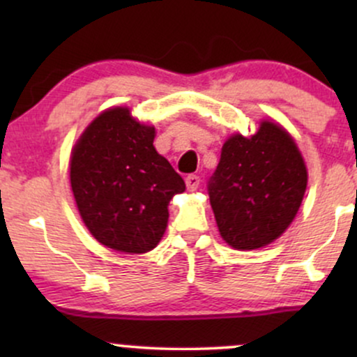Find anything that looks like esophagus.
<instances>
[{"mask_svg":"<svg viewBox=\"0 0 357 357\" xmlns=\"http://www.w3.org/2000/svg\"><path fill=\"white\" fill-rule=\"evenodd\" d=\"M199 183H202V179H199V176L196 174H190L186 178V188L188 191H196L199 188Z\"/></svg>","mask_w":357,"mask_h":357,"instance_id":"esophagus-1","label":"esophagus"}]
</instances>
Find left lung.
<instances>
[{"mask_svg": "<svg viewBox=\"0 0 357 357\" xmlns=\"http://www.w3.org/2000/svg\"><path fill=\"white\" fill-rule=\"evenodd\" d=\"M305 188L304 158L284 127L264 121L253 136H231L208 183L221 238L236 250L267 247L296 218Z\"/></svg>", "mask_w": 357, "mask_h": 357, "instance_id": "1", "label": "left lung"}]
</instances>
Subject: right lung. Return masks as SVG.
<instances>
[{
    "label": "right lung",
    "mask_w": 357,
    "mask_h": 357,
    "mask_svg": "<svg viewBox=\"0 0 357 357\" xmlns=\"http://www.w3.org/2000/svg\"><path fill=\"white\" fill-rule=\"evenodd\" d=\"M155 129L127 107L97 116L72 149L70 184L93 238L124 253H146L165 235L169 202L183 178L153 146Z\"/></svg>",
    "instance_id": "1"
}]
</instances>
